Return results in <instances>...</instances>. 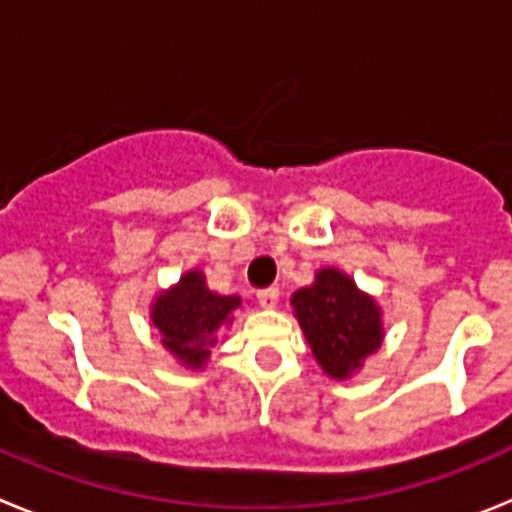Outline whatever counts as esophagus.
Listing matches in <instances>:
<instances>
[{
  "mask_svg": "<svg viewBox=\"0 0 512 512\" xmlns=\"http://www.w3.org/2000/svg\"><path fill=\"white\" fill-rule=\"evenodd\" d=\"M256 300H259V305L264 307V310H274L279 302V289L277 287H269V289H261L259 295H256Z\"/></svg>",
  "mask_w": 512,
  "mask_h": 512,
  "instance_id": "1",
  "label": "esophagus"
}]
</instances>
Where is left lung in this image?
I'll return each instance as SVG.
<instances>
[{
	"mask_svg": "<svg viewBox=\"0 0 512 512\" xmlns=\"http://www.w3.org/2000/svg\"><path fill=\"white\" fill-rule=\"evenodd\" d=\"M289 302L312 356L330 379H351L382 346V307L336 266H320L312 284L297 289Z\"/></svg>",
	"mask_w": 512,
	"mask_h": 512,
	"instance_id": "8db88e82",
	"label": "left lung"
}]
</instances>
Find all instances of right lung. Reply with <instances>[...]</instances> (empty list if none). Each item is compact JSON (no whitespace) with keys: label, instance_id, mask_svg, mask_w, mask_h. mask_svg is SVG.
<instances>
[{"label":"right lung","instance_id":"right-lung-1","mask_svg":"<svg viewBox=\"0 0 512 512\" xmlns=\"http://www.w3.org/2000/svg\"><path fill=\"white\" fill-rule=\"evenodd\" d=\"M235 307H241V295L212 292L205 271L187 269L169 289H158L151 300V325L176 364L200 372L210 361L217 333L233 325Z\"/></svg>","mask_w":512,"mask_h":512}]
</instances>
